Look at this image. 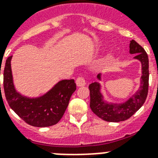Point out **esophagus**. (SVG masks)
Returning a JSON list of instances; mask_svg holds the SVG:
<instances>
[{"label":"esophagus","mask_w":158,"mask_h":158,"mask_svg":"<svg viewBox=\"0 0 158 158\" xmlns=\"http://www.w3.org/2000/svg\"><path fill=\"white\" fill-rule=\"evenodd\" d=\"M86 84L85 83V79L83 76H79L78 78L76 79V85L78 87H82V86H84Z\"/></svg>","instance_id":"esophagus-1"}]
</instances>
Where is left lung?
<instances>
[{"label":"left lung","instance_id":"left-lung-1","mask_svg":"<svg viewBox=\"0 0 158 158\" xmlns=\"http://www.w3.org/2000/svg\"><path fill=\"white\" fill-rule=\"evenodd\" d=\"M130 53L136 54L134 58L139 60L142 65L140 86L130 98L122 103L108 102L104 99L101 92L102 86L98 82L92 83L89 86L91 110L99 118L108 122H120L129 119L143 105L147 98L149 79L148 55L144 49L135 40L130 41ZM97 78L101 81L102 74H98Z\"/></svg>","mask_w":158,"mask_h":158}]
</instances>
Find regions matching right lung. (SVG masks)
Returning a JSON list of instances; mask_svg holds the SVG:
<instances>
[{
  "instance_id": "add662e5",
  "label": "right lung",
  "mask_w": 158,
  "mask_h": 158,
  "mask_svg": "<svg viewBox=\"0 0 158 158\" xmlns=\"http://www.w3.org/2000/svg\"><path fill=\"white\" fill-rule=\"evenodd\" d=\"M11 59L12 56L7 58L3 70L4 91L9 106L22 120L32 126L48 127L56 125L64 115L70 97L76 90L74 79L60 80L43 96H23L16 90L14 84Z\"/></svg>"
}]
</instances>
